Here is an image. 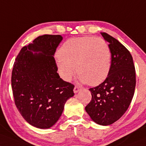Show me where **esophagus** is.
Masks as SVG:
<instances>
[{"label": "esophagus", "mask_w": 146, "mask_h": 146, "mask_svg": "<svg viewBox=\"0 0 146 146\" xmlns=\"http://www.w3.org/2000/svg\"><path fill=\"white\" fill-rule=\"evenodd\" d=\"M80 88L78 87V86H75L74 87V90H73V91H74L75 93H78L79 91H80Z\"/></svg>", "instance_id": "34e87169"}]
</instances>
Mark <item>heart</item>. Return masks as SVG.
<instances>
[{
	"instance_id": "b5f03b06",
	"label": "heart",
	"mask_w": 146,
	"mask_h": 146,
	"mask_svg": "<svg viewBox=\"0 0 146 146\" xmlns=\"http://www.w3.org/2000/svg\"><path fill=\"white\" fill-rule=\"evenodd\" d=\"M58 55L56 65L60 75L66 82L71 80L77 69L80 82L99 85L108 78L111 68V50L101 37L70 38L60 47Z\"/></svg>"
}]
</instances>
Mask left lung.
<instances>
[{
  "label": "left lung",
  "instance_id": "left-lung-1",
  "mask_svg": "<svg viewBox=\"0 0 146 146\" xmlns=\"http://www.w3.org/2000/svg\"><path fill=\"white\" fill-rule=\"evenodd\" d=\"M101 34L111 50V68L103 83L89 89L92 99L85 110L95 123L108 126L119 120L129 108L134 95L136 78L129 51L113 36L105 33Z\"/></svg>",
  "mask_w": 146,
  "mask_h": 146
}]
</instances>
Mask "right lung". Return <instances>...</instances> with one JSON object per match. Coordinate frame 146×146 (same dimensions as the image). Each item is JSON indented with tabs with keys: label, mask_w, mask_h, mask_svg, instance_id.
Wrapping results in <instances>:
<instances>
[{
	"label": "right lung",
	"mask_w": 146,
	"mask_h": 146,
	"mask_svg": "<svg viewBox=\"0 0 146 146\" xmlns=\"http://www.w3.org/2000/svg\"><path fill=\"white\" fill-rule=\"evenodd\" d=\"M61 35H44L23 47L14 62L11 86L15 104L26 122L50 129L62 115L74 86L60 78L54 56Z\"/></svg>",
	"instance_id": "right-lung-1"
}]
</instances>
